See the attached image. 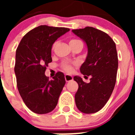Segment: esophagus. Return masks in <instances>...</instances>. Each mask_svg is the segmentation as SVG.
Instances as JSON below:
<instances>
[{"label": "esophagus", "mask_w": 135, "mask_h": 135, "mask_svg": "<svg viewBox=\"0 0 135 135\" xmlns=\"http://www.w3.org/2000/svg\"><path fill=\"white\" fill-rule=\"evenodd\" d=\"M65 79L66 82H70V81L72 80H73V76L69 74H65Z\"/></svg>", "instance_id": "esophagus-1"}]
</instances>
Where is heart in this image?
Wrapping results in <instances>:
<instances>
[{
	"label": "heart",
	"mask_w": 135,
	"mask_h": 135,
	"mask_svg": "<svg viewBox=\"0 0 135 135\" xmlns=\"http://www.w3.org/2000/svg\"><path fill=\"white\" fill-rule=\"evenodd\" d=\"M78 42H82L80 40H78V39H71L70 41V45H74V44L78 43ZM62 68L65 71H68V72H70L72 70V64L68 63V62H64L62 64Z\"/></svg>",
	"instance_id": "1"
}]
</instances>
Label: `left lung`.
<instances>
[{
  "label": "left lung",
  "mask_w": 135,
  "mask_h": 135,
  "mask_svg": "<svg viewBox=\"0 0 135 135\" xmlns=\"http://www.w3.org/2000/svg\"><path fill=\"white\" fill-rule=\"evenodd\" d=\"M72 32L86 44L88 55L80 70L85 77L90 76L89 83L74 77L78 84L75 102L81 112L93 114L104 107L114 90L118 67L116 46L108 34L95 27Z\"/></svg>",
  "instance_id": "1"
}]
</instances>
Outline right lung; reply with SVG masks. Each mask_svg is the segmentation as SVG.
I'll return each mask as SVG.
<instances>
[{"label": "right lung", "mask_w": 135, "mask_h": 135, "mask_svg": "<svg viewBox=\"0 0 135 135\" xmlns=\"http://www.w3.org/2000/svg\"><path fill=\"white\" fill-rule=\"evenodd\" d=\"M68 31L66 27L40 26L27 32L17 48L14 70L17 89L26 106L36 114L53 111L65 84L61 71L51 80L45 73L52 61L53 43Z\"/></svg>", "instance_id": "right-lung-1"}]
</instances>
